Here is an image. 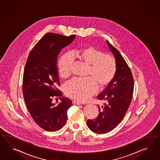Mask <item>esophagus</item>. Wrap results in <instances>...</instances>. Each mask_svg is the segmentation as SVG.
I'll return each instance as SVG.
<instances>
[{"instance_id": "1", "label": "esophagus", "mask_w": 160, "mask_h": 160, "mask_svg": "<svg viewBox=\"0 0 160 160\" xmlns=\"http://www.w3.org/2000/svg\"><path fill=\"white\" fill-rule=\"evenodd\" d=\"M72 103H73V105H80V104H81V102L76 101H72Z\"/></svg>"}]
</instances>
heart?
I'll return each mask as SVG.
<instances>
[{
    "instance_id": "obj_1",
    "label": "heart",
    "mask_w": 160,
    "mask_h": 160,
    "mask_svg": "<svg viewBox=\"0 0 160 160\" xmlns=\"http://www.w3.org/2000/svg\"><path fill=\"white\" fill-rule=\"evenodd\" d=\"M80 60L90 65L87 78H74L65 83L63 91L67 97L79 102H86L97 92L98 84L102 87L109 84L116 72V61L112 55L92 46L84 47L76 52ZM74 56L67 52L58 62L59 75L68 78L72 74Z\"/></svg>"
}]
</instances>
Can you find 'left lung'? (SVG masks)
Instances as JSON below:
<instances>
[{"instance_id": "left-lung-1", "label": "left lung", "mask_w": 160, "mask_h": 160, "mask_svg": "<svg viewBox=\"0 0 160 160\" xmlns=\"http://www.w3.org/2000/svg\"><path fill=\"white\" fill-rule=\"evenodd\" d=\"M110 51L116 61V72L112 82L98 96L99 100L106 102L104 106L98 105L97 118L88 120V128L97 133L111 131L119 124L128 111L133 97L134 81L128 64L120 52L107 40Z\"/></svg>"}]
</instances>
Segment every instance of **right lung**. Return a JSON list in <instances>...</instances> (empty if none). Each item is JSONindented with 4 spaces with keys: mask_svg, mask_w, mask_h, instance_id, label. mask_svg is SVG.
<instances>
[{
    "mask_svg": "<svg viewBox=\"0 0 160 160\" xmlns=\"http://www.w3.org/2000/svg\"><path fill=\"white\" fill-rule=\"evenodd\" d=\"M75 37L47 33L32 48L26 62L22 80L24 101L33 120L47 131L62 128L67 111L73 105L69 98H62V92L57 88L60 83L57 63L59 52ZM56 97L62 100L57 106L52 102Z\"/></svg>",
    "mask_w": 160,
    "mask_h": 160,
    "instance_id": "right-lung-1",
    "label": "right lung"
}]
</instances>
